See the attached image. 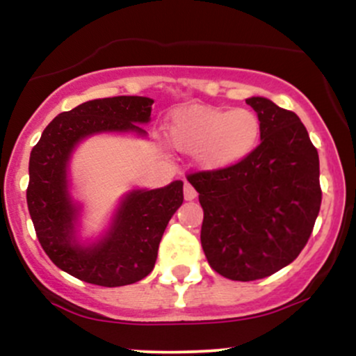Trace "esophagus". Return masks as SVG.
<instances>
[{"label": "esophagus", "mask_w": 356, "mask_h": 356, "mask_svg": "<svg viewBox=\"0 0 356 356\" xmlns=\"http://www.w3.org/2000/svg\"><path fill=\"white\" fill-rule=\"evenodd\" d=\"M184 197H186V201H194L197 197V192H195V189L189 182L184 184Z\"/></svg>", "instance_id": "34e87169"}]
</instances>
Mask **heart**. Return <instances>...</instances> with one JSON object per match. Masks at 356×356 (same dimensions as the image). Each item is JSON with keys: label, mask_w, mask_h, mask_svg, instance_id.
<instances>
[{"label": "heart", "mask_w": 356, "mask_h": 356, "mask_svg": "<svg viewBox=\"0 0 356 356\" xmlns=\"http://www.w3.org/2000/svg\"><path fill=\"white\" fill-rule=\"evenodd\" d=\"M169 137L179 152L192 154L199 169L218 172L241 164L254 152L261 122L249 108L189 105L172 113Z\"/></svg>", "instance_id": "b5f03b06"}]
</instances>
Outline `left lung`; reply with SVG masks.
<instances>
[{
    "label": "left lung",
    "instance_id": "8db88e82",
    "mask_svg": "<svg viewBox=\"0 0 356 356\" xmlns=\"http://www.w3.org/2000/svg\"><path fill=\"white\" fill-rule=\"evenodd\" d=\"M261 144L244 162L187 177L204 211L201 244L211 268L232 281L271 276L296 259L321 206L320 159L295 112L246 99Z\"/></svg>",
    "mask_w": 356,
    "mask_h": 356
}]
</instances>
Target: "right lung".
<instances>
[{"mask_svg": "<svg viewBox=\"0 0 356 356\" xmlns=\"http://www.w3.org/2000/svg\"><path fill=\"white\" fill-rule=\"evenodd\" d=\"M149 97H112L60 113L43 130L30 155L28 211L48 257L61 271L87 283L125 286L154 269L167 224L184 201L182 181L159 189H132L118 201L97 238H81L83 204L73 195L70 162L76 147L102 134L147 137Z\"/></svg>", "mask_w": 356, "mask_h": 356, "instance_id": "1", "label": "right lung"}]
</instances>
